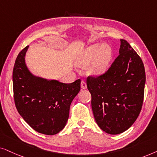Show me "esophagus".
Masks as SVG:
<instances>
[{
    "mask_svg": "<svg viewBox=\"0 0 157 157\" xmlns=\"http://www.w3.org/2000/svg\"><path fill=\"white\" fill-rule=\"evenodd\" d=\"M81 87H82V89L87 88V84L84 80H82V82H81Z\"/></svg>",
    "mask_w": 157,
    "mask_h": 157,
    "instance_id": "1",
    "label": "esophagus"
}]
</instances>
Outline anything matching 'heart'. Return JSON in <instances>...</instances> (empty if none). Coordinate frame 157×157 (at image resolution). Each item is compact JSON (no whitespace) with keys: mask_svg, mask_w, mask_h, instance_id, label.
Here are the masks:
<instances>
[{"mask_svg":"<svg viewBox=\"0 0 157 157\" xmlns=\"http://www.w3.org/2000/svg\"><path fill=\"white\" fill-rule=\"evenodd\" d=\"M112 58V51L106 44H95L87 48L77 59V64L86 66L90 64L87 72L92 75L103 74L109 67Z\"/></svg>","mask_w":157,"mask_h":157,"instance_id":"b5f03b06","label":"heart"}]
</instances>
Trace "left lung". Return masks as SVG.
<instances>
[{"label":"left lung","mask_w":157,"mask_h":157,"mask_svg":"<svg viewBox=\"0 0 157 157\" xmlns=\"http://www.w3.org/2000/svg\"><path fill=\"white\" fill-rule=\"evenodd\" d=\"M145 82L141 57L121 39L119 55L110 68L103 75L87 78L94 117L102 130L116 135L132 126L143 105Z\"/></svg>","instance_id":"obj_1"}]
</instances>
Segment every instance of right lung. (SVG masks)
<instances>
[{"mask_svg": "<svg viewBox=\"0 0 157 157\" xmlns=\"http://www.w3.org/2000/svg\"><path fill=\"white\" fill-rule=\"evenodd\" d=\"M27 46L18 54L13 70V98L18 112L37 132L57 134L64 128L80 79L66 84L33 75L25 63Z\"/></svg>", "mask_w": 157, "mask_h": 157, "instance_id": "1", "label": "right lung"}]
</instances>
